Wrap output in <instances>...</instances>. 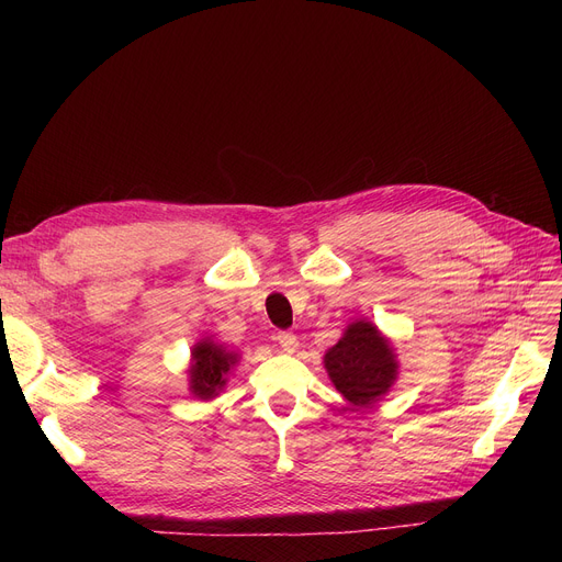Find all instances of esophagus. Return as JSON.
Returning a JSON list of instances; mask_svg holds the SVG:
<instances>
[{
  "label": "esophagus",
  "mask_w": 562,
  "mask_h": 562,
  "mask_svg": "<svg viewBox=\"0 0 562 562\" xmlns=\"http://www.w3.org/2000/svg\"><path fill=\"white\" fill-rule=\"evenodd\" d=\"M278 344H280V348L284 350V352H296V348H299V337L296 335H291V333H278Z\"/></svg>",
  "instance_id": "34e87169"
}]
</instances>
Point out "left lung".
I'll use <instances>...</instances> for the list:
<instances>
[{
  "instance_id": "left-lung-1",
  "label": "left lung",
  "mask_w": 562,
  "mask_h": 562,
  "mask_svg": "<svg viewBox=\"0 0 562 562\" xmlns=\"http://www.w3.org/2000/svg\"><path fill=\"white\" fill-rule=\"evenodd\" d=\"M323 367L335 390L352 407L382 401L398 380L396 348L369 318L348 323L341 339L323 356Z\"/></svg>"
}]
</instances>
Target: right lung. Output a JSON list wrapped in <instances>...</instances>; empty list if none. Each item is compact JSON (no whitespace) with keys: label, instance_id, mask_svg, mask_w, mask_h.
Returning a JSON list of instances; mask_svg holds the SVG:
<instances>
[{"label":"right lung","instance_id":"add662e5","mask_svg":"<svg viewBox=\"0 0 562 562\" xmlns=\"http://www.w3.org/2000/svg\"><path fill=\"white\" fill-rule=\"evenodd\" d=\"M241 356L236 350L202 337L191 346L189 362V394L198 401H214L227 385L232 371L239 367Z\"/></svg>","mask_w":562,"mask_h":562}]
</instances>
